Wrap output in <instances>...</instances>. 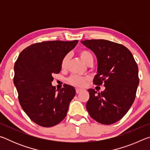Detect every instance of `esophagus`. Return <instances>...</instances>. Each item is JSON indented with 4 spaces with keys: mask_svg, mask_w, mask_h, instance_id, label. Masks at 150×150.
Returning <instances> with one entry per match:
<instances>
[{
    "mask_svg": "<svg viewBox=\"0 0 150 150\" xmlns=\"http://www.w3.org/2000/svg\"><path fill=\"white\" fill-rule=\"evenodd\" d=\"M83 89H81V88H76V93H77V94L79 93L81 91H82Z\"/></svg>",
    "mask_w": 150,
    "mask_h": 150,
    "instance_id": "34e87169",
    "label": "esophagus"
}]
</instances>
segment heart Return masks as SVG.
Returning a JSON list of instances; mask_svg holds the SVG:
<instances>
[{"instance_id":"b5f03b06","label":"heart","mask_w":150,"mask_h":150,"mask_svg":"<svg viewBox=\"0 0 150 150\" xmlns=\"http://www.w3.org/2000/svg\"><path fill=\"white\" fill-rule=\"evenodd\" d=\"M79 55L81 59L83 61V63H85V64L87 63L90 61H93V55L91 54V53L88 52L87 50H83L79 51ZM68 60H69V55H65V56L63 58L62 61V67L65 68L66 65L67 64ZM87 80V78L79 77V76H72L69 78V83L71 84H72L77 87H83L85 85L86 81Z\"/></svg>"}]
</instances>
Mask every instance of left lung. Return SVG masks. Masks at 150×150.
<instances>
[{
    "label": "left lung",
    "mask_w": 150,
    "mask_h": 150,
    "mask_svg": "<svg viewBox=\"0 0 150 150\" xmlns=\"http://www.w3.org/2000/svg\"><path fill=\"white\" fill-rule=\"evenodd\" d=\"M81 42L95 54L97 74L96 85L105 89L97 92L89 88L86 107L91 117L103 124L115 123L131 107L139 84L138 67L132 54L124 45L105 40H83Z\"/></svg>",
    "instance_id": "left-lung-1"
}]
</instances>
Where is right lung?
Wrapping results in <instances>:
<instances>
[{
	"mask_svg": "<svg viewBox=\"0 0 150 150\" xmlns=\"http://www.w3.org/2000/svg\"><path fill=\"white\" fill-rule=\"evenodd\" d=\"M77 43L74 40L32 44L20 53L15 63L14 84L20 104L28 117L40 126H54L67 115L75 95V88L65 85L56 90L52 82L53 75L62 69L63 58Z\"/></svg>",
	"mask_w": 150,
	"mask_h": 150,
	"instance_id": "obj_1",
	"label": "right lung"
}]
</instances>
